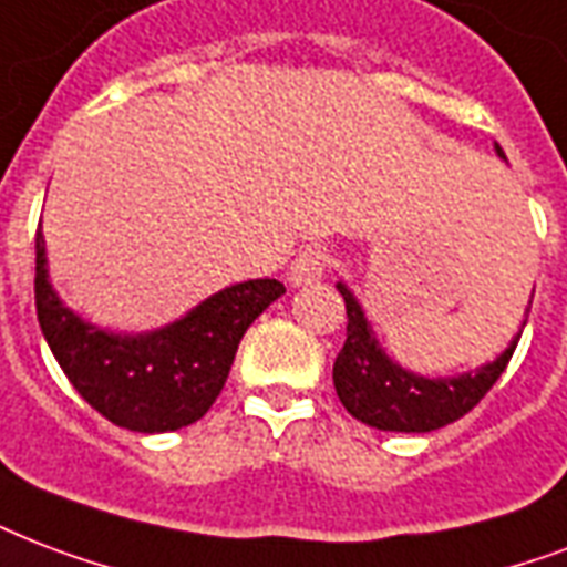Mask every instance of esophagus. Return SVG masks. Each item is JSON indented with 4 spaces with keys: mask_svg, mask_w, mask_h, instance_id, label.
I'll use <instances>...</instances> for the list:
<instances>
[{
    "mask_svg": "<svg viewBox=\"0 0 567 567\" xmlns=\"http://www.w3.org/2000/svg\"><path fill=\"white\" fill-rule=\"evenodd\" d=\"M327 265H330L327 249H321V246H309V249H302V252L293 258L291 270H288V279H291V285H297V288H300V285H312L327 274Z\"/></svg>",
    "mask_w": 567,
    "mask_h": 567,
    "instance_id": "1",
    "label": "esophagus"
}]
</instances>
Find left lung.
I'll return each instance as SVG.
<instances>
[{"mask_svg":"<svg viewBox=\"0 0 567 567\" xmlns=\"http://www.w3.org/2000/svg\"><path fill=\"white\" fill-rule=\"evenodd\" d=\"M496 157L505 159L499 145H496ZM336 288L344 297V309H348V339L332 365L336 395L353 419L378 431H399V434H427L466 416L499 380L529 318V306H526L520 332L508 341V348L494 362L452 378H427L392 360L380 348L378 336L362 312V302L353 297L351 288L344 282Z\"/></svg>","mask_w":567,"mask_h":567,"instance_id":"8db88e82","label":"left lung"}]
</instances>
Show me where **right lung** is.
Returning a JSON list of instances; mask_svg holds the SVG:
<instances>
[{
	"label": "right lung",
	"mask_w": 567,
	"mask_h": 567,
	"mask_svg": "<svg viewBox=\"0 0 567 567\" xmlns=\"http://www.w3.org/2000/svg\"><path fill=\"white\" fill-rule=\"evenodd\" d=\"M285 293L276 279H249L210 293L178 321L148 332H112L64 306L34 235V309L62 371L112 425L166 434L205 416L226 386L249 323Z\"/></svg>",
	"instance_id": "1"
}]
</instances>
